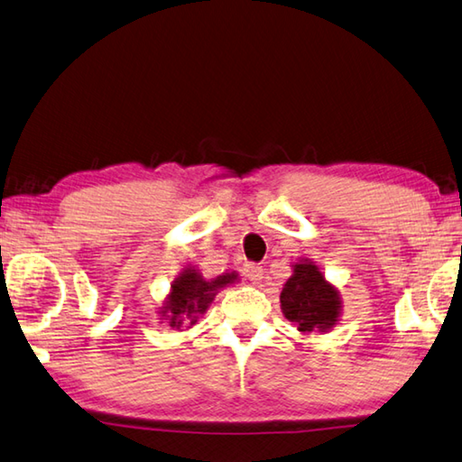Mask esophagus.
<instances>
[{"label": "esophagus", "mask_w": 462, "mask_h": 462, "mask_svg": "<svg viewBox=\"0 0 462 462\" xmlns=\"http://www.w3.org/2000/svg\"><path fill=\"white\" fill-rule=\"evenodd\" d=\"M243 275H245L251 283H259L263 280V267L259 263H245L243 265Z\"/></svg>", "instance_id": "esophagus-1"}]
</instances>
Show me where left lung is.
Returning a JSON list of instances; mask_svg holds the SVG:
<instances>
[{
  "label": "left lung",
  "mask_w": 462,
  "mask_h": 462,
  "mask_svg": "<svg viewBox=\"0 0 462 462\" xmlns=\"http://www.w3.org/2000/svg\"><path fill=\"white\" fill-rule=\"evenodd\" d=\"M282 311L301 334L328 332L332 329L339 313L342 300L332 283L310 259H301L293 265V273L285 282L282 295Z\"/></svg>",
  "instance_id": "obj_1"
}]
</instances>
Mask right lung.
Masks as SVG:
<instances>
[{
	"label": "right lung",
	"instance_id": "right-lung-1",
	"mask_svg": "<svg viewBox=\"0 0 462 462\" xmlns=\"http://www.w3.org/2000/svg\"><path fill=\"white\" fill-rule=\"evenodd\" d=\"M237 273H223L215 280H205L195 267H187L171 285V293L161 308V319H167L171 328H190L201 313L207 311L219 290L235 283Z\"/></svg>",
	"mask_w": 462,
	"mask_h": 462
}]
</instances>
